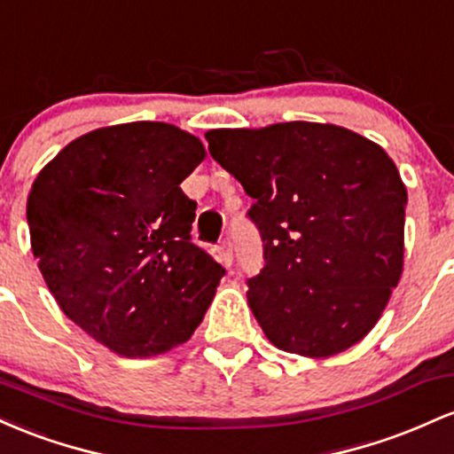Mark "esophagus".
Instances as JSON below:
<instances>
[{"mask_svg": "<svg viewBox=\"0 0 454 454\" xmlns=\"http://www.w3.org/2000/svg\"><path fill=\"white\" fill-rule=\"evenodd\" d=\"M218 257H221V263L225 268H229L233 263V247L229 240H223L218 244Z\"/></svg>", "mask_w": 454, "mask_h": 454, "instance_id": "esophagus-1", "label": "esophagus"}]
</instances>
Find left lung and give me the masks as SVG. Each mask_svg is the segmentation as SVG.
I'll list each match as a JSON object with an SVG mask.
<instances>
[{"instance_id":"obj_1","label":"left lung","mask_w":454,"mask_h":454,"mask_svg":"<svg viewBox=\"0 0 454 454\" xmlns=\"http://www.w3.org/2000/svg\"><path fill=\"white\" fill-rule=\"evenodd\" d=\"M254 203L263 242L248 307L270 343L328 358L378 324L403 270L407 191L378 144L334 124L206 132Z\"/></svg>"}]
</instances>
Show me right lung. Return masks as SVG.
Instances as JSON below:
<instances>
[{
	"mask_svg": "<svg viewBox=\"0 0 454 454\" xmlns=\"http://www.w3.org/2000/svg\"><path fill=\"white\" fill-rule=\"evenodd\" d=\"M165 121L91 130L35 177L32 251L66 317L126 358L186 343L225 268L192 244L197 201L180 184L203 160Z\"/></svg>",
	"mask_w": 454,
	"mask_h": 454,
	"instance_id": "right-lung-1",
	"label": "right lung"
}]
</instances>
